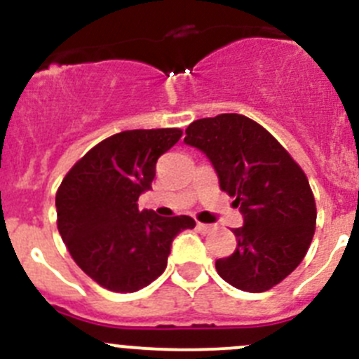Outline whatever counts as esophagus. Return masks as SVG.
<instances>
[{"instance_id": "obj_1", "label": "esophagus", "mask_w": 359, "mask_h": 359, "mask_svg": "<svg viewBox=\"0 0 359 359\" xmlns=\"http://www.w3.org/2000/svg\"><path fill=\"white\" fill-rule=\"evenodd\" d=\"M197 231H199V233H210L211 227H210V225L201 224V222H197Z\"/></svg>"}]
</instances>
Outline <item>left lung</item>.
Segmentation results:
<instances>
[{"label":"left lung","instance_id":"obj_1","mask_svg":"<svg viewBox=\"0 0 359 359\" xmlns=\"http://www.w3.org/2000/svg\"><path fill=\"white\" fill-rule=\"evenodd\" d=\"M185 142L206 153L220 189L234 197L243 227L236 248L217 259L218 275L247 292H264L291 275L316 233L317 208L306 174L264 126L243 114L190 123Z\"/></svg>","mask_w":359,"mask_h":359}]
</instances>
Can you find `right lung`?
Masks as SVG:
<instances>
[{
	"label": "right lung",
	"instance_id": "1",
	"mask_svg": "<svg viewBox=\"0 0 359 359\" xmlns=\"http://www.w3.org/2000/svg\"><path fill=\"white\" fill-rule=\"evenodd\" d=\"M182 128L125 130L74 163L56 192L57 231L75 264L112 292H135L158 278L177 233L196 227L187 215L163 218L139 210L156 160Z\"/></svg>",
	"mask_w": 359,
	"mask_h": 359
}]
</instances>
